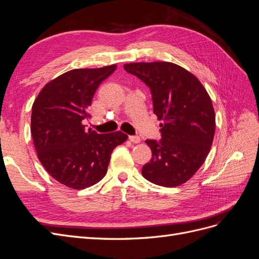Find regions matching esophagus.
Masks as SVG:
<instances>
[{
  "label": "esophagus",
  "mask_w": 259,
  "mask_h": 259,
  "mask_svg": "<svg viewBox=\"0 0 259 259\" xmlns=\"http://www.w3.org/2000/svg\"><path fill=\"white\" fill-rule=\"evenodd\" d=\"M128 138H130L131 142L134 143V144H138V143L140 142V137L137 136V135H132V136H130Z\"/></svg>",
  "instance_id": "esophagus-1"
}]
</instances>
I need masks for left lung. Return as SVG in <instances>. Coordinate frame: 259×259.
<instances>
[{
  "mask_svg": "<svg viewBox=\"0 0 259 259\" xmlns=\"http://www.w3.org/2000/svg\"><path fill=\"white\" fill-rule=\"evenodd\" d=\"M151 92L161 139H147L152 158L142 169L149 182L176 187L189 180L209 152L215 134V112L201 82L186 69L167 61L124 66Z\"/></svg>",
  "mask_w": 259,
  "mask_h": 259,
  "instance_id": "left-lung-1",
  "label": "left lung"
}]
</instances>
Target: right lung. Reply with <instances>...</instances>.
<instances>
[{"label": "right lung", "mask_w": 259, "mask_h": 259, "mask_svg": "<svg viewBox=\"0 0 259 259\" xmlns=\"http://www.w3.org/2000/svg\"><path fill=\"white\" fill-rule=\"evenodd\" d=\"M116 66L74 69L46 84L32 106L31 134L37 158L48 173L72 189L97 184L107 174L113 149L127 135L85 130L98 86Z\"/></svg>", "instance_id": "right-lung-1"}]
</instances>
